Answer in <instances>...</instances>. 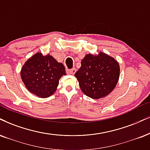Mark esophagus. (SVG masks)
I'll list each match as a JSON object with an SVG mask.
<instances>
[{"instance_id": "1", "label": "esophagus", "mask_w": 150, "mask_h": 150, "mask_svg": "<svg viewBox=\"0 0 150 150\" xmlns=\"http://www.w3.org/2000/svg\"><path fill=\"white\" fill-rule=\"evenodd\" d=\"M76 69L75 68H73V69H71L67 70V73L69 74H71V75L74 74L76 73Z\"/></svg>"}]
</instances>
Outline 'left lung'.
I'll use <instances>...</instances> for the list:
<instances>
[{
	"mask_svg": "<svg viewBox=\"0 0 150 150\" xmlns=\"http://www.w3.org/2000/svg\"><path fill=\"white\" fill-rule=\"evenodd\" d=\"M75 77L85 95L92 99H100L115 88L120 77V64L103 52L95 55L87 54Z\"/></svg>",
	"mask_w": 150,
	"mask_h": 150,
	"instance_id": "obj_1",
	"label": "left lung"
}]
</instances>
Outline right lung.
I'll list each match as a JSON object with an SVG mask.
<instances>
[{"label": "right lung", "instance_id": "add662e5", "mask_svg": "<svg viewBox=\"0 0 150 150\" xmlns=\"http://www.w3.org/2000/svg\"><path fill=\"white\" fill-rule=\"evenodd\" d=\"M66 75L65 68L52 55L37 53L22 67L21 77L25 88L40 98L51 96L57 90L59 80Z\"/></svg>", "mask_w": 150, "mask_h": 150}]
</instances>
